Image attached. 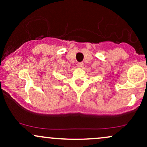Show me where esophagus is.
I'll return each instance as SVG.
<instances>
[{
	"label": "esophagus",
	"mask_w": 147,
	"mask_h": 147,
	"mask_svg": "<svg viewBox=\"0 0 147 147\" xmlns=\"http://www.w3.org/2000/svg\"><path fill=\"white\" fill-rule=\"evenodd\" d=\"M77 66H78L79 68H82L84 66V63L83 62H79V63H77Z\"/></svg>",
	"instance_id": "1"
}]
</instances>
